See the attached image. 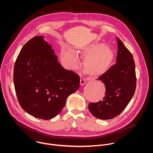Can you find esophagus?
Masks as SVG:
<instances>
[{"instance_id":"esophagus-1","label":"esophagus","mask_w":153,"mask_h":153,"mask_svg":"<svg viewBox=\"0 0 153 153\" xmlns=\"http://www.w3.org/2000/svg\"><path fill=\"white\" fill-rule=\"evenodd\" d=\"M86 82V79L84 78H81V80H80V84L81 85H83L85 84Z\"/></svg>"}]
</instances>
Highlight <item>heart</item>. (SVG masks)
<instances>
[{
    "instance_id": "1",
    "label": "heart",
    "mask_w": 153,
    "mask_h": 153,
    "mask_svg": "<svg viewBox=\"0 0 153 153\" xmlns=\"http://www.w3.org/2000/svg\"><path fill=\"white\" fill-rule=\"evenodd\" d=\"M84 52L88 55L85 61V68L91 75H96L104 72L112 59V52L102 45L90 46L85 49ZM61 58L66 65L71 69L79 65L77 53L70 48H68L62 52Z\"/></svg>"
}]
</instances>
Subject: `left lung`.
I'll return each mask as SVG.
<instances>
[{
	"instance_id": "left-lung-1",
	"label": "left lung",
	"mask_w": 153,
	"mask_h": 153,
	"mask_svg": "<svg viewBox=\"0 0 153 153\" xmlns=\"http://www.w3.org/2000/svg\"><path fill=\"white\" fill-rule=\"evenodd\" d=\"M117 40L116 64L98 77L105 85V97L102 101L88 104L91 113L101 120L112 119L121 114L131 101L136 87L133 56L122 41L117 38Z\"/></svg>"
}]
</instances>
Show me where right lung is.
<instances>
[{
    "label": "right lung",
    "instance_id": "obj_1",
    "mask_svg": "<svg viewBox=\"0 0 153 153\" xmlns=\"http://www.w3.org/2000/svg\"><path fill=\"white\" fill-rule=\"evenodd\" d=\"M13 82L22 108L35 118L49 120L78 89L80 78L62 67L52 46L39 36L23 46L14 66Z\"/></svg>",
    "mask_w": 153,
    "mask_h": 153
}]
</instances>
